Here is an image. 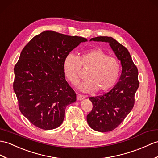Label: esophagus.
Segmentation results:
<instances>
[{
	"label": "esophagus",
	"instance_id": "1",
	"mask_svg": "<svg viewBox=\"0 0 158 158\" xmlns=\"http://www.w3.org/2000/svg\"><path fill=\"white\" fill-rule=\"evenodd\" d=\"M85 98H86V97L85 96V95H80V94H77V99L78 101L83 100V99H84Z\"/></svg>",
	"mask_w": 158,
	"mask_h": 158
}]
</instances>
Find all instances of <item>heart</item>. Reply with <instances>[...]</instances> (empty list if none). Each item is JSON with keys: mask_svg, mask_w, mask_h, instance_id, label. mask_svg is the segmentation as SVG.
Returning a JSON list of instances; mask_svg holds the SVG:
<instances>
[{"mask_svg": "<svg viewBox=\"0 0 158 158\" xmlns=\"http://www.w3.org/2000/svg\"><path fill=\"white\" fill-rule=\"evenodd\" d=\"M81 66L89 67L86 74L87 80L78 86L83 92L97 90L99 93L106 92L115 85L120 75L121 65L118 60L107 56L99 48L83 52L78 57L71 53L66 56L63 61V73L72 84L79 82Z\"/></svg>", "mask_w": 158, "mask_h": 158, "instance_id": "1", "label": "heart"}]
</instances>
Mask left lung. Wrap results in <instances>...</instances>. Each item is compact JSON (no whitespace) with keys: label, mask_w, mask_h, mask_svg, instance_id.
<instances>
[{"label":"left lung","mask_w":158,"mask_h":158,"mask_svg":"<svg viewBox=\"0 0 158 158\" xmlns=\"http://www.w3.org/2000/svg\"><path fill=\"white\" fill-rule=\"evenodd\" d=\"M91 40L109 43L122 67L119 82L110 91L89 98L93 109L87 116L89 125L97 131H111L122 122L134 106V96L139 87L138 70L128 50L114 38L98 37Z\"/></svg>","instance_id":"obj_1"}]
</instances>
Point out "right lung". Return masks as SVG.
Segmentation results:
<instances>
[{
	"label": "right lung",
	"instance_id": "obj_1",
	"mask_svg": "<svg viewBox=\"0 0 158 158\" xmlns=\"http://www.w3.org/2000/svg\"><path fill=\"white\" fill-rule=\"evenodd\" d=\"M87 39L46 31L23 48L14 68V91L19 110L30 122L49 130L59 127L68 105L76 94L63 73V61L69 52Z\"/></svg>",
	"mask_w": 158,
	"mask_h": 158
}]
</instances>
